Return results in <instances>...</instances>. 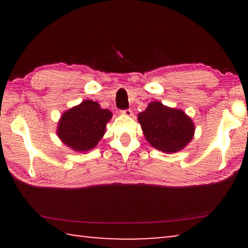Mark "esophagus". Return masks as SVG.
Returning a JSON list of instances; mask_svg holds the SVG:
<instances>
[{
    "label": "esophagus",
    "instance_id": "34e87169",
    "mask_svg": "<svg viewBox=\"0 0 248 248\" xmlns=\"http://www.w3.org/2000/svg\"><path fill=\"white\" fill-rule=\"evenodd\" d=\"M121 114L125 116H132V110L131 109H124V110H121Z\"/></svg>",
    "mask_w": 248,
    "mask_h": 248
}]
</instances>
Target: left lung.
<instances>
[{
	"label": "left lung",
	"mask_w": 248,
	"mask_h": 248,
	"mask_svg": "<svg viewBox=\"0 0 248 248\" xmlns=\"http://www.w3.org/2000/svg\"><path fill=\"white\" fill-rule=\"evenodd\" d=\"M146 141L162 152L183 150L194 138L195 124L183 110L152 102L138 115Z\"/></svg>",
	"instance_id": "left-lung-1"
}]
</instances>
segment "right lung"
<instances>
[{
	"label": "right lung",
	"mask_w": 248,
	"mask_h": 248,
	"mask_svg": "<svg viewBox=\"0 0 248 248\" xmlns=\"http://www.w3.org/2000/svg\"><path fill=\"white\" fill-rule=\"evenodd\" d=\"M111 111L86 99L63 112L58 123L57 134L65 145L78 152H87L97 145L105 134Z\"/></svg>",
	"instance_id": "obj_1"
}]
</instances>
